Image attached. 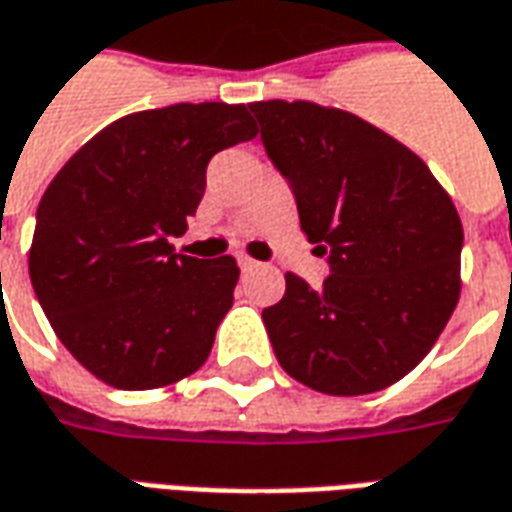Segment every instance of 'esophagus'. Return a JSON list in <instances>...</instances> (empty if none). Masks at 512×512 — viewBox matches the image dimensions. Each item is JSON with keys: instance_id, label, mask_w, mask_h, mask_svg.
Returning <instances> with one entry per match:
<instances>
[{"instance_id": "esophagus-1", "label": "esophagus", "mask_w": 512, "mask_h": 512, "mask_svg": "<svg viewBox=\"0 0 512 512\" xmlns=\"http://www.w3.org/2000/svg\"><path fill=\"white\" fill-rule=\"evenodd\" d=\"M238 266H241V271H252V268H257V260L241 255V257H238Z\"/></svg>"}]
</instances>
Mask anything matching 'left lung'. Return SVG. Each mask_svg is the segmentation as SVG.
<instances>
[{
  "instance_id": "obj_1",
  "label": "left lung",
  "mask_w": 512,
  "mask_h": 512,
  "mask_svg": "<svg viewBox=\"0 0 512 512\" xmlns=\"http://www.w3.org/2000/svg\"><path fill=\"white\" fill-rule=\"evenodd\" d=\"M271 163L332 274L313 291L285 274L263 310L280 366L307 388L363 396L424 360L460 299L463 224L427 163L355 113L252 102Z\"/></svg>"
}]
</instances>
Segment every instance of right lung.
I'll return each instance as SVG.
<instances>
[{
    "label": "right lung",
    "mask_w": 512,
    "mask_h": 512,
    "mask_svg": "<svg viewBox=\"0 0 512 512\" xmlns=\"http://www.w3.org/2000/svg\"><path fill=\"white\" fill-rule=\"evenodd\" d=\"M249 107L180 102L96 132L49 182L30 280L60 343L121 391L194 374L232 307L235 257L177 255L171 238L205 194L210 157L252 141Z\"/></svg>",
    "instance_id": "1"
}]
</instances>
